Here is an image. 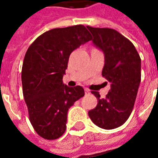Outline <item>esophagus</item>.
<instances>
[{
  "instance_id": "1",
  "label": "esophagus",
  "mask_w": 158,
  "mask_h": 158,
  "mask_svg": "<svg viewBox=\"0 0 158 158\" xmlns=\"http://www.w3.org/2000/svg\"><path fill=\"white\" fill-rule=\"evenodd\" d=\"M85 95H89V93H90V91H89V89H85Z\"/></svg>"
}]
</instances>
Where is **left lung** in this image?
<instances>
[{"label": "left lung", "instance_id": "1", "mask_svg": "<svg viewBox=\"0 0 158 158\" xmlns=\"http://www.w3.org/2000/svg\"><path fill=\"white\" fill-rule=\"evenodd\" d=\"M92 34L94 45L105 55L102 74L111 83L105 98L92 91L98 98L97 105L89 111L96 125L104 129H116L129 118L134 108L140 83V57L135 45L117 30L87 26Z\"/></svg>", "mask_w": 158, "mask_h": 158}]
</instances>
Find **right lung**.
Segmentation results:
<instances>
[{
	"mask_svg": "<svg viewBox=\"0 0 158 158\" xmlns=\"http://www.w3.org/2000/svg\"><path fill=\"white\" fill-rule=\"evenodd\" d=\"M91 40L82 24L46 31L30 45L22 68L23 94L29 121L40 137L56 139L66 130L69 107L85 96L81 86L62 83L70 54Z\"/></svg>",
	"mask_w": 158,
	"mask_h": 158,
	"instance_id": "1",
	"label": "right lung"
}]
</instances>
